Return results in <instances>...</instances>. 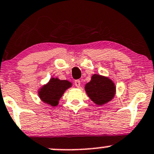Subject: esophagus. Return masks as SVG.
I'll return each instance as SVG.
<instances>
[{
  "label": "esophagus",
  "mask_w": 154,
  "mask_h": 154,
  "mask_svg": "<svg viewBox=\"0 0 154 154\" xmlns=\"http://www.w3.org/2000/svg\"><path fill=\"white\" fill-rule=\"evenodd\" d=\"M80 80H76L75 81H74V84H75L76 87H77V88H79V87L80 86Z\"/></svg>",
  "instance_id": "34e87169"
}]
</instances>
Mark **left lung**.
<instances>
[{
	"instance_id": "8db88e82",
	"label": "left lung",
	"mask_w": 154,
	"mask_h": 154,
	"mask_svg": "<svg viewBox=\"0 0 154 154\" xmlns=\"http://www.w3.org/2000/svg\"><path fill=\"white\" fill-rule=\"evenodd\" d=\"M116 86L112 80L104 76L94 74L85 90L91 100L97 105H103L110 101L116 94Z\"/></svg>"
}]
</instances>
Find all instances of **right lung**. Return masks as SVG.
<instances>
[{
  "label": "right lung",
  "instance_id": "right-lung-1",
  "mask_svg": "<svg viewBox=\"0 0 154 154\" xmlns=\"http://www.w3.org/2000/svg\"><path fill=\"white\" fill-rule=\"evenodd\" d=\"M71 86V83L68 80H61L57 77H53L47 84L44 85L38 90V94L44 103L52 106H57L66 90Z\"/></svg>",
  "mask_w": 154,
  "mask_h": 154
}]
</instances>
